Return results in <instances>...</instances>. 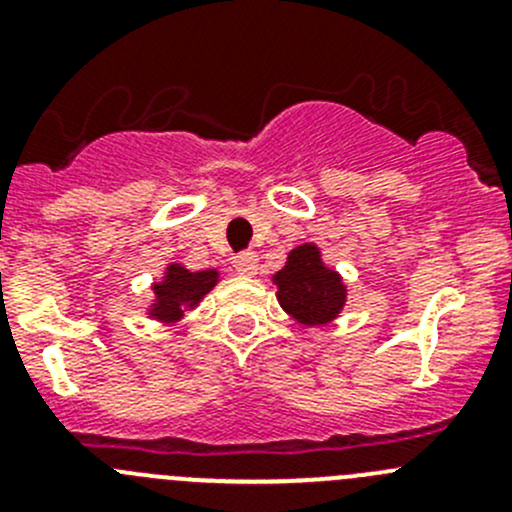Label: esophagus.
<instances>
[{"mask_svg":"<svg viewBox=\"0 0 512 512\" xmlns=\"http://www.w3.org/2000/svg\"><path fill=\"white\" fill-rule=\"evenodd\" d=\"M257 255L255 252H240L232 257V270L242 277H255L257 275Z\"/></svg>","mask_w":512,"mask_h":512,"instance_id":"esophagus-1","label":"esophagus"}]
</instances>
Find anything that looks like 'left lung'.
<instances>
[{
    "instance_id": "1",
    "label": "left lung",
    "mask_w": 512,
    "mask_h": 512,
    "mask_svg": "<svg viewBox=\"0 0 512 512\" xmlns=\"http://www.w3.org/2000/svg\"><path fill=\"white\" fill-rule=\"evenodd\" d=\"M277 302L304 327H324L334 322L347 304V285L342 275L324 262L314 242L289 250L285 267L272 275Z\"/></svg>"
}]
</instances>
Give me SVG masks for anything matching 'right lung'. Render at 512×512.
I'll return each mask as SVG.
<instances>
[{
    "mask_svg": "<svg viewBox=\"0 0 512 512\" xmlns=\"http://www.w3.org/2000/svg\"><path fill=\"white\" fill-rule=\"evenodd\" d=\"M220 282L218 270H188L180 262H170L165 265L163 277L153 282V299L148 304L146 314L156 322L173 324L183 319L185 312L198 307L203 302L205 294L210 292Z\"/></svg>",
    "mask_w": 512,
    "mask_h": 512,
    "instance_id": "1",
    "label": "right lung"
}]
</instances>
